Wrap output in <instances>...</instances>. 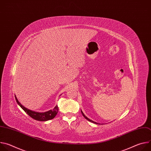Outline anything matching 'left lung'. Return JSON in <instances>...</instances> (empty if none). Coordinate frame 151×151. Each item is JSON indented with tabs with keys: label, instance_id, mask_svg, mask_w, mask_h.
Wrapping results in <instances>:
<instances>
[{
	"label": "left lung",
	"instance_id": "1",
	"mask_svg": "<svg viewBox=\"0 0 151 151\" xmlns=\"http://www.w3.org/2000/svg\"><path fill=\"white\" fill-rule=\"evenodd\" d=\"M81 111V113H82V115H83V116H84V118H85V119H87V120H88V121H90V122H93V123H95V124H98V123H97V122H94V121H92V120H91V119H89V118H87V116H85V115H84V114H83V112H82V111Z\"/></svg>",
	"mask_w": 151,
	"mask_h": 151
}]
</instances>
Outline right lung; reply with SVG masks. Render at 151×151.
<instances>
[{
  "label": "right lung",
  "mask_w": 151,
  "mask_h": 151,
  "mask_svg": "<svg viewBox=\"0 0 151 151\" xmlns=\"http://www.w3.org/2000/svg\"><path fill=\"white\" fill-rule=\"evenodd\" d=\"M15 97L17 103L19 105V106L21 107V108H22L30 117H32L35 120L40 121H46L48 120H50L53 119L58 113V107L57 106H55V107L52 110H50L49 111H47L44 113H39V112H36L35 111H30L27 109L26 107H24L23 105H21V104L17 100L16 96H15Z\"/></svg>",
  "instance_id": "add662e5"
}]
</instances>
